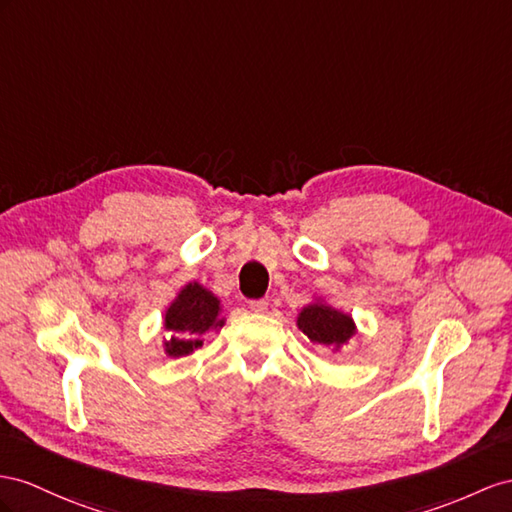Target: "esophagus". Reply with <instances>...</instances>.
Here are the masks:
<instances>
[{"mask_svg":"<svg viewBox=\"0 0 512 512\" xmlns=\"http://www.w3.org/2000/svg\"><path fill=\"white\" fill-rule=\"evenodd\" d=\"M248 309H251L253 313H264L266 309H268V303L264 298H259V300H251V303H248Z\"/></svg>","mask_w":512,"mask_h":512,"instance_id":"esophagus-1","label":"esophagus"}]
</instances>
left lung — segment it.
<instances>
[{"mask_svg":"<svg viewBox=\"0 0 512 512\" xmlns=\"http://www.w3.org/2000/svg\"><path fill=\"white\" fill-rule=\"evenodd\" d=\"M298 329L303 331L313 344L339 350L350 342V337L357 333L355 320L348 313L337 311L326 303H311L298 313Z\"/></svg>","mask_w":512,"mask_h":512,"instance_id":"8db88e82","label":"left lung"}]
</instances>
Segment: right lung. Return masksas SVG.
Masks as SVG:
<instances>
[{"label":"right lung","instance_id":"add662e5","mask_svg":"<svg viewBox=\"0 0 512 512\" xmlns=\"http://www.w3.org/2000/svg\"><path fill=\"white\" fill-rule=\"evenodd\" d=\"M222 324L225 318H220V300L203 285L188 283L164 313L166 355L173 359L192 355L203 346L201 335L209 329H220Z\"/></svg>","mask_w":512,"mask_h":512}]
</instances>
